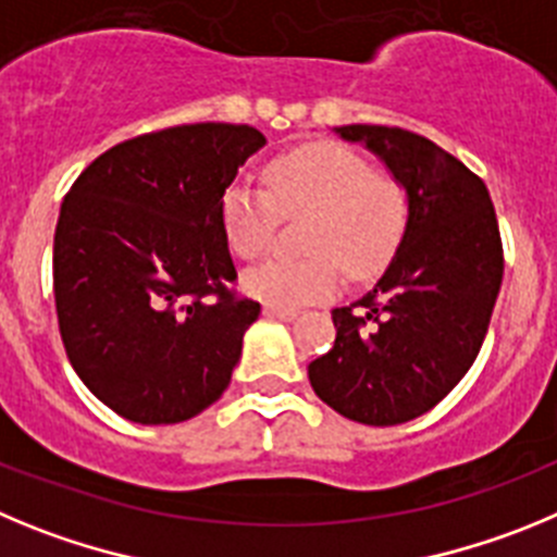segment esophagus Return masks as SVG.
<instances>
[{
    "mask_svg": "<svg viewBox=\"0 0 557 557\" xmlns=\"http://www.w3.org/2000/svg\"><path fill=\"white\" fill-rule=\"evenodd\" d=\"M263 313L269 319H280V322H294L299 310L297 308H280V305H263Z\"/></svg>",
    "mask_w": 557,
    "mask_h": 557,
    "instance_id": "esophagus-1",
    "label": "esophagus"
}]
</instances>
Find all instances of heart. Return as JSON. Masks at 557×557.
Returning <instances> with one entry per match:
<instances>
[{
  "label": "heart",
  "mask_w": 557,
  "mask_h": 557,
  "mask_svg": "<svg viewBox=\"0 0 557 557\" xmlns=\"http://www.w3.org/2000/svg\"><path fill=\"white\" fill-rule=\"evenodd\" d=\"M267 191L233 183L222 194L219 219L238 258L267 252L277 216H305L299 249L308 258L263 260L244 272V290L280 308L327 299L341 272L372 277L388 263L408 222L403 185L344 144L315 141L274 158L267 166Z\"/></svg>",
  "instance_id": "b5f03b06"
}]
</instances>
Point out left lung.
Segmentation results:
<instances>
[{"mask_svg": "<svg viewBox=\"0 0 557 557\" xmlns=\"http://www.w3.org/2000/svg\"><path fill=\"white\" fill-rule=\"evenodd\" d=\"M333 133L403 185L408 222L374 288L333 310L335 344L308 380L341 416L388 428L428 413L472 369L503 283L497 213L483 180L422 135L377 124Z\"/></svg>", "mask_w": 557, "mask_h": 557, "instance_id": "left-lung-1", "label": "left lung"}]
</instances>
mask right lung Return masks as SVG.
Masks as SVG:
<instances>
[{"label":"right lung","mask_w":557,"mask_h":557,"mask_svg":"<svg viewBox=\"0 0 557 557\" xmlns=\"http://www.w3.org/2000/svg\"><path fill=\"white\" fill-rule=\"evenodd\" d=\"M267 147L249 124H183L116 144L60 205L54 308L77 377L138 424L216 403L260 315L235 299L219 202Z\"/></svg>","instance_id":"1"}]
</instances>
